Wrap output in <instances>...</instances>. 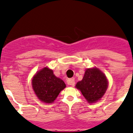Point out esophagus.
Here are the masks:
<instances>
[{
	"label": "esophagus",
	"mask_w": 133,
	"mask_h": 133,
	"mask_svg": "<svg viewBox=\"0 0 133 133\" xmlns=\"http://www.w3.org/2000/svg\"><path fill=\"white\" fill-rule=\"evenodd\" d=\"M75 79L74 78H71V79H69L68 80V84L69 85H71V86H74L75 85Z\"/></svg>",
	"instance_id": "34e87169"
}]
</instances>
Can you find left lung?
Segmentation results:
<instances>
[{"label":"left lung","mask_w":133,"mask_h":133,"mask_svg":"<svg viewBox=\"0 0 133 133\" xmlns=\"http://www.w3.org/2000/svg\"><path fill=\"white\" fill-rule=\"evenodd\" d=\"M75 87L81 91L89 103H93L104 95L108 87V81L98 68H87L82 80L77 82Z\"/></svg>","instance_id":"8db88e82"}]
</instances>
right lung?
<instances>
[{"instance_id": "right-lung-1", "label": "right lung", "mask_w": 133, "mask_h": 133, "mask_svg": "<svg viewBox=\"0 0 133 133\" xmlns=\"http://www.w3.org/2000/svg\"><path fill=\"white\" fill-rule=\"evenodd\" d=\"M32 85L38 99L47 103H53L66 87L64 81L56 77L53 70L48 67L36 72L32 78Z\"/></svg>"}]
</instances>
